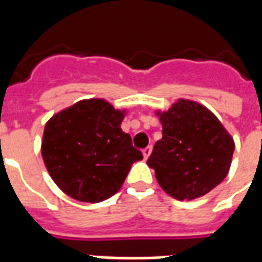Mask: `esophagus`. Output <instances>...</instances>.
I'll use <instances>...</instances> for the list:
<instances>
[{"label": "esophagus", "mask_w": 262, "mask_h": 262, "mask_svg": "<svg viewBox=\"0 0 262 262\" xmlns=\"http://www.w3.org/2000/svg\"><path fill=\"white\" fill-rule=\"evenodd\" d=\"M151 150H153V147H151V146H147V147L143 150V157H144V160H147L148 157H150V154H151Z\"/></svg>", "instance_id": "obj_1"}]
</instances>
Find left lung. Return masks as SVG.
Here are the masks:
<instances>
[{
	"mask_svg": "<svg viewBox=\"0 0 262 262\" xmlns=\"http://www.w3.org/2000/svg\"><path fill=\"white\" fill-rule=\"evenodd\" d=\"M163 137L154 144L147 165L160 187L178 201L210 192L230 170L234 140L208 108L178 99L167 112H157Z\"/></svg>",
	"mask_w": 262,
	"mask_h": 262,
	"instance_id": "1",
	"label": "left lung"
}]
</instances>
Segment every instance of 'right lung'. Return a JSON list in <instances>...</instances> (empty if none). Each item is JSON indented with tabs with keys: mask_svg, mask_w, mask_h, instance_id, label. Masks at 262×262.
<instances>
[{
	"mask_svg": "<svg viewBox=\"0 0 262 262\" xmlns=\"http://www.w3.org/2000/svg\"><path fill=\"white\" fill-rule=\"evenodd\" d=\"M125 111L105 99L74 103L45 126L42 157L56 185L81 202H102L118 192L143 154L120 129Z\"/></svg>",
	"mask_w": 262,
	"mask_h": 262,
	"instance_id": "obj_1",
	"label": "right lung"
}]
</instances>
